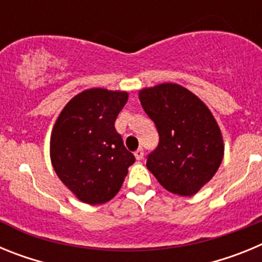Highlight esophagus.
Wrapping results in <instances>:
<instances>
[{"mask_svg": "<svg viewBox=\"0 0 262 262\" xmlns=\"http://www.w3.org/2000/svg\"><path fill=\"white\" fill-rule=\"evenodd\" d=\"M134 155H135V159L138 160V161H140V160H142L143 157H144V151H143L142 148H139L138 151H136Z\"/></svg>", "mask_w": 262, "mask_h": 262, "instance_id": "esophagus-1", "label": "esophagus"}]
</instances>
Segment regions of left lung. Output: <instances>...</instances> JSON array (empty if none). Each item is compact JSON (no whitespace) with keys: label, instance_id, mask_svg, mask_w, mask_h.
Masks as SVG:
<instances>
[{"label":"left lung","instance_id":"obj_1","mask_svg":"<svg viewBox=\"0 0 262 262\" xmlns=\"http://www.w3.org/2000/svg\"><path fill=\"white\" fill-rule=\"evenodd\" d=\"M139 99L160 136L147 159L148 170L170 193L194 195L223 160V136L214 115L190 90L172 82L144 88Z\"/></svg>","mask_w":262,"mask_h":262}]
</instances>
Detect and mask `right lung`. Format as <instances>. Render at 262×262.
Listing matches in <instances>:
<instances>
[{
	"label": "right lung",
	"mask_w": 262,
	"mask_h": 262,
	"mask_svg": "<svg viewBox=\"0 0 262 262\" xmlns=\"http://www.w3.org/2000/svg\"><path fill=\"white\" fill-rule=\"evenodd\" d=\"M127 99V92L86 89L64 106L55 122L51 163L60 181L81 202H108L135 163L114 127Z\"/></svg>",
	"instance_id": "1"
}]
</instances>
